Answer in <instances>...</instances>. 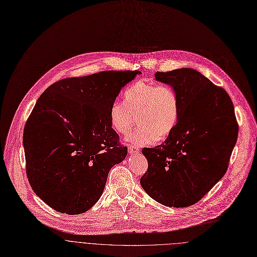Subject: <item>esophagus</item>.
<instances>
[{"instance_id":"1","label":"esophagus","mask_w":257,"mask_h":257,"mask_svg":"<svg viewBox=\"0 0 257 257\" xmlns=\"http://www.w3.org/2000/svg\"><path fill=\"white\" fill-rule=\"evenodd\" d=\"M128 151H129V153H131V154H135V153H138V152H139V148H138L137 146H134V145L129 144V145H128Z\"/></svg>"}]
</instances>
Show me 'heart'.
Masks as SVG:
<instances>
[{
  "label": "heart",
  "mask_w": 257,
  "mask_h": 257,
  "mask_svg": "<svg viewBox=\"0 0 257 257\" xmlns=\"http://www.w3.org/2000/svg\"><path fill=\"white\" fill-rule=\"evenodd\" d=\"M180 99L170 85L137 81L125 91L124 102L115 101L110 121L120 134H127L137 122L139 127L127 136L135 145L164 140L176 129L180 119Z\"/></svg>",
  "instance_id": "b5f03b06"
}]
</instances>
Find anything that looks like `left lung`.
<instances>
[{
    "instance_id": "obj_1",
    "label": "left lung",
    "mask_w": 257,
    "mask_h": 257,
    "mask_svg": "<svg viewBox=\"0 0 257 257\" xmlns=\"http://www.w3.org/2000/svg\"><path fill=\"white\" fill-rule=\"evenodd\" d=\"M180 99V119L164 143L143 148L148 161L143 190L166 207L198 203L223 178L237 141L238 124L227 92L193 68L157 71Z\"/></svg>"
}]
</instances>
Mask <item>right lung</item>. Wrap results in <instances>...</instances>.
I'll list each match as a JSON object with an SVG mask.
<instances>
[{"mask_svg": "<svg viewBox=\"0 0 257 257\" xmlns=\"http://www.w3.org/2000/svg\"><path fill=\"white\" fill-rule=\"evenodd\" d=\"M139 70H106L60 79L37 100L24 128L26 175L53 210L77 215L100 199L110 169L127 147L112 128L110 108Z\"/></svg>", "mask_w": 257, "mask_h": 257, "instance_id": "obj_1", "label": "right lung"}]
</instances>
